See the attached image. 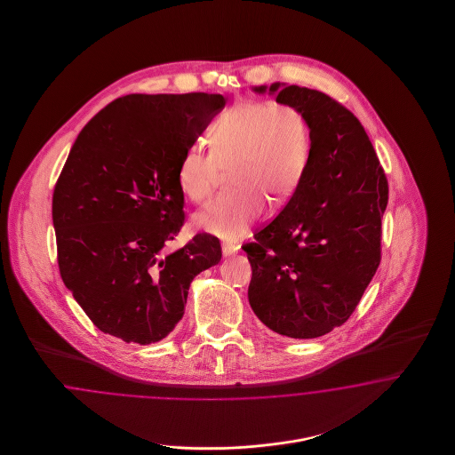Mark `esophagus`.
Instances as JSON below:
<instances>
[{
	"mask_svg": "<svg viewBox=\"0 0 455 455\" xmlns=\"http://www.w3.org/2000/svg\"><path fill=\"white\" fill-rule=\"evenodd\" d=\"M221 249H223V256L228 258V256H234L237 252L238 247H235V245H223Z\"/></svg>",
	"mask_w": 455,
	"mask_h": 455,
	"instance_id": "obj_1",
	"label": "esophagus"
}]
</instances>
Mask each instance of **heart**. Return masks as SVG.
I'll list each match as a JSON object with an SVG mask.
<instances>
[{"label":"heart","instance_id":"heart-1","mask_svg":"<svg viewBox=\"0 0 455 455\" xmlns=\"http://www.w3.org/2000/svg\"><path fill=\"white\" fill-rule=\"evenodd\" d=\"M312 155V131L302 110L273 100L240 102L212 130L210 152L197 145L182 153L177 186L191 203H204L230 172L234 195L221 196L195 217L197 228L237 238L273 206L288 201L302 182Z\"/></svg>","mask_w":455,"mask_h":455}]
</instances>
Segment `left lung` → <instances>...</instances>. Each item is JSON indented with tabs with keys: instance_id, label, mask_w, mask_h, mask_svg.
I'll use <instances>...</instances> for the list:
<instances>
[{
	"instance_id": "1",
	"label": "left lung",
	"mask_w": 455,
	"mask_h": 455,
	"mask_svg": "<svg viewBox=\"0 0 455 455\" xmlns=\"http://www.w3.org/2000/svg\"><path fill=\"white\" fill-rule=\"evenodd\" d=\"M269 92L302 110L312 155L282 213L242 245L252 267L249 303L271 331L312 339L347 323L380 264L389 182L362 123L343 104L297 85L275 84Z\"/></svg>"
}]
</instances>
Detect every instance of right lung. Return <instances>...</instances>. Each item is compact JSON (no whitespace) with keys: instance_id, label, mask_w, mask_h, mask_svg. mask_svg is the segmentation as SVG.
<instances>
[{"instance_id":"obj_1","label":"right lung","mask_w":455,"mask_h":455,"mask_svg":"<svg viewBox=\"0 0 455 455\" xmlns=\"http://www.w3.org/2000/svg\"><path fill=\"white\" fill-rule=\"evenodd\" d=\"M225 106L220 93L116 99L78 134L52 195L66 288L102 332L164 339L182 319L189 284L221 259L215 235L167 252L184 225L177 165Z\"/></svg>"}]
</instances>
